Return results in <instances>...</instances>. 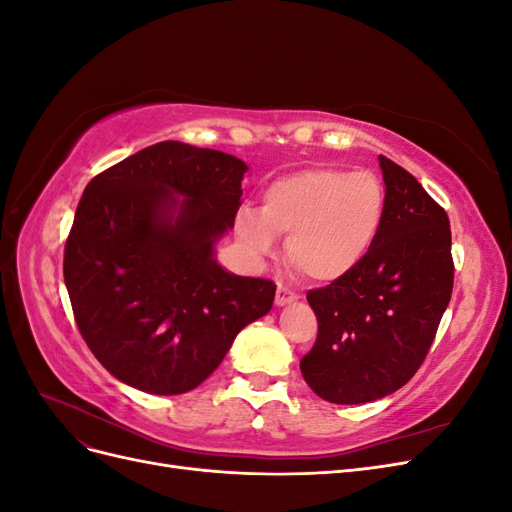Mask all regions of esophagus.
<instances>
[{"instance_id":"1","label":"esophagus","mask_w":512,"mask_h":512,"mask_svg":"<svg viewBox=\"0 0 512 512\" xmlns=\"http://www.w3.org/2000/svg\"><path fill=\"white\" fill-rule=\"evenodd\" d=\"M297 299H299L297 294H294L290 288H286L284 284L277 286V292H275V305H277V307L290 305V303H294V301H297Z\"/></svg>"}]
</instances>
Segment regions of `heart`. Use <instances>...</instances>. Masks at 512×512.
<instances>
[{"label":"heart","instance_id":"b5f03b06","mask_svg":"<svg viewBox=\"0 0 512 512\" xmlns=\"http://www.w3.org/2000/svg\"><path fill=\"white\" fill-rule=\"evenodd\" d=\"M386 190L369 170L335 166L301 168L262 190V205H241L235 235L254 258L286 254L312 280L335 282L359 269L380 237Z\"/></svg>","mask_w":512,"mask_h":512}]
</instances>
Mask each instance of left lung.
Listing matches in <instances>:
<instances>
[{
  "mask_svg": "<svg viewBox=\"0 0 512 512\" xmlns=\"http://www.w3.org/2000/svg\"><path fill=\"white\" fill-rule=\"evenodd\" d=\"M386 218L363 265L307 292L318 318L301 374L331 404H367L421 367L453 292L451 224L408 170L380 156Z\"/></svg>",
  "mask_w": 512,
  "mask_h": 512,
  "instance_id": "left-lung-1",
  "label": "left lung"
}]
</instances>
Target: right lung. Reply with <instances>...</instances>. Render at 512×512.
Instances as JSON below:
<instances>
[{"instance_id": "right-lung-1", "label": "right lung", "mask_w": 512, "mask_h": 512, "mask_svg": "<svg viewBox=\"0 0 512 512\" xmlns=\"http://www.w3.org/2000/svg\"><path fill=\"white\" fill-rule=\"evenodd\" d=\"M245 173L230 153L164 141L87 183L64 280L89 350L123 384L188 393L243 327L269 314L275 284L215 260Z\"/></svg>"}]
</instances>
